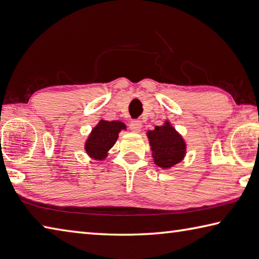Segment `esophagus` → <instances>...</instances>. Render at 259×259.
Segmentation results:
<instances>
[{
	"label": "esophagus",
	"mask_w": 259,
	"mask_h": 259,
	"mask_svg": "<svg viewBox=\"0 0 259 259\" xmlns=\"http://www.w3.org/2000/svg\"><path fill=\"white\" fill-rule=\"evenodd\" d=\"M130 128H131V131L136 132V133H138V132H140V131H141V128H142V124H141V121H140V120H138V119H134V120H132V121H131V124H130Z\"/></svg>",
	"instance_id": "obj_1"
}]
</instances>
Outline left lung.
Instances as JSON below:
<instances>
[{"mask_svg":"<svg viewBox=\"0 0 259 259\" xmlns=\"http://www.w3.org/2000/svg\"><path fill=\"white\" fill-rule=\"evenodd\" d=\"M154 163L160 168H171L180 162L186 153V144L169 121L148 132Z\"/></svg>","mask_w":259,"mask_h":259,"instance_id":"left-lung-1","label":"left lung"}]
</instances>
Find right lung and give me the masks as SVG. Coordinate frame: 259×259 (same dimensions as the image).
<instances>
[{"mask_svg":"<svg viewBox=\"0 0 259 259\" xmlns=\"http://www.w3.org/2000/svg\"><path fill=\"white\" fill-rule=\"evenodd\" d=\"M125 128V124L119 120L107 121L101 119L87 140L84 146L87 153L96 160L105 159L107 152L116 143L118 133Z\"/></svg>","mask_w":259,"mask_h":259,"instance_id":"right-lung-1","label":"right lung"}]
</instances>
